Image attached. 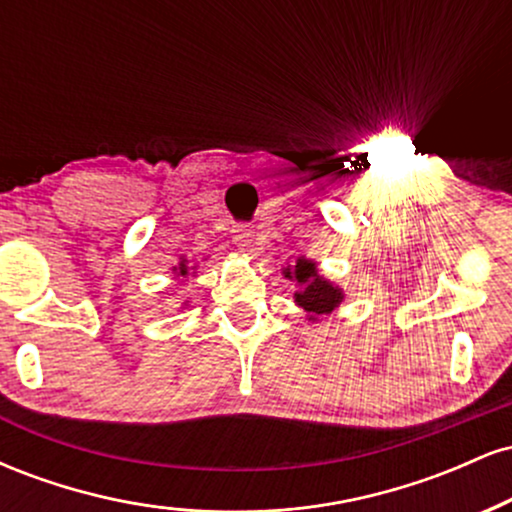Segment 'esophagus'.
Masks as SVG:
<instances>
[{"instance_id": "obj_1", "label": "esophagus", "mask_w": 512, "mask_h": 512, "mask_svg": "<svg viewBox=\"0 0 512 512\" xmlns=\"http://www.w3.org/2000/svg\"><path fill=\"white\" fill-rule=\"evenodd\" d=\"M250 238H252L250 226H245V223H236V226H233V243H236L238 248H245V245L250 243Z\"/></svg>"}]
</instances>
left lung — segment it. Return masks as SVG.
Returning a JSON list of instances; mask_svg holds the SVG:
<instances>
[{
  "label": "left lung",
  "instance_id": "1",
  "mask_svg": "<svg viewBox=\"0 0 512 512\" xmlns=\"http://www.w3.org/2000/svg\"><path fill=\"white\" fill-rule=\"evenodd\" d=\"M281 274H284V279L296 284L293 303L305 310L308 322H320L322 317H330L344 301L342 286H337L327 276H322L317 262L310 260V257L301 255L289 267L281 269Z\"/></svg>",
  "mask_w": 512,
  "mask_h": 512
}]
</instances>
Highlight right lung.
I'll return each instance as SVG.
<instances>
[{
    "label": "right lung",
    "mask_w": 512,
    "mask_h": 512,
    "mask_svg": "<svg viewBox=\"0 0 512 512\" xmlns=\"http://www.w3.org/2000/svg\"><path fill=\"white\" fill-rule=\"evenodd\" d=\"M192 269H195V267H190V262L180 260L178 267H173V272H175V276H178V281H180V279H187ZM192 276H195V272H192ZM185 303H187V301H185Z\"/></svg>",
    "instance_id": "right-lung-1"
}]
</instances>
